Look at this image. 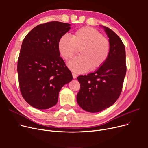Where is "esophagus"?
<instances>
[{"label": "esophagus", "instance_id": "obj_1", "mask_svg": "<svg viewBox=\"0 0 148 148\" xmlns=\"http://www.w3.org/2000/svg\"><path fill=\"white\" fill-rule=\"evenodd\" d=\"M72 74H73V77L74 79H76V78H77V75L75 73H72Z\"/></svg>", "mask_w": 148, "mask_h": 148}]
</instances>
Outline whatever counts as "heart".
<instances>
[{
	"label": "heart",
	"mask_w": 148,
	"mask_h": 148,
	"mask_svg": "<svg viewBox=\"0 0 148 148\" xmlns=\"http://www.w3.org/2000/svg\"><path fill=\"white\" fill-rule=\"evenodd\" d=\"M58 50L64 59L71 58L80 49V56L68 62V66L74 73H83L90 69L95 70L103 66L110 53V43L98 30L91 27H82L71 36H62Z\"/></svg>",
	"instance_id": "heart-1"
}]
</instances>
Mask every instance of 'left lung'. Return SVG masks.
I'll use <instances>...</instances> for the list:
<instances>
[{
  "label": "left lung",
  "mask_w": 148,
  "mask_h": 148,
  "mask_svg": "<svg viewBox=\"0 0 148 148\" xmlns=\"http://www.w3.org/2000/svg\"><path fill=\"white\" fill-rule=\"evenodd\" d=\"M101 27L109 38V55L104 64L94 73L77 77L80 84L77 103L90 113L101 112L116 101L127 71L125 49L121 38L110 29Z\"/></svg>",
  "instance_id": "obj_1"
}]
</instances>
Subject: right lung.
<instances>
[{
  "label": "right lung",
  "mask_w": 148,
  "mask_h": 148,
  "mask_svg": "<svg viewBox=\"0 0 148 148\" xmlns=\"http://www.w3.org/2000/svg\"><path fill=\"white\" fill-rule=\"evenodd\" d=\"M70 26L59 21L46 23L31 30L23 41L17 64L20 89L26 101L38 109L55 106L61 88L73 80L58 47Z\"/></svg>",
  "instance_id": "add662e5"
}]
</instances>
